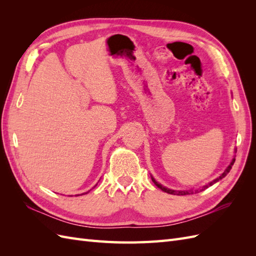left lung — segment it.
Wrapping results in <instances>:
<instances>
[{"instance_id":"8db88e82","label":"left lung","mask_w":256,"mask_h":256,"mask_svg":"<svg viewBox=\"0 0 256 256\" xmlns=\"http://www.w3.org/2000/svg\"><path fill=\"white\" fill-rule=\"evenodd\" d=\"M234 162H235V157L233 158V160H232V162L230 164V166L226 168V171H224L219 177H216V180H214L212 182H210L209 184H205V186H203L202 188H198V189H194V190H172V189H168V188H166V187H164V186L162 184H160L159 182H157L156 180H154V178L152 176V180L154 182V184L157 186V187L159 188V189H161L162 191H164V192H166V193H168V194H174V196H186V194H193V193H198V192H200V191H204L205 189H207L208 187H210V186H212L214 184H216V182H218L219 180H221L223 177H226L228 174V172L230 171V168H232V166H233V164H234Z\"/></svg>"}]
</instances>
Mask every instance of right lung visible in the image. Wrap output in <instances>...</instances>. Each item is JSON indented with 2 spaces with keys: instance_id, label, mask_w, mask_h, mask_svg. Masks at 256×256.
I'll use <instances>...</instances> for the list:
<instances>
[{
  "instance_id": "obj_1",
  "label": "right lung",
  "mask_w": 256,
  "mask_h": 256,
  "mask_svg": "<svg viewBox=\"0 0 256 256\" xmlns=\"http://www.w3.org/2000/svg\"><path fill=\"white\" fill-rule=\"evenodd\" d=\"M86 193H88V192H86Z\"/></svg>"
}]
</instances>
